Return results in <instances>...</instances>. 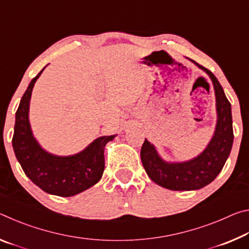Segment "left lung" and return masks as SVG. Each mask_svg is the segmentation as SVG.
I'll use <instances>...</instances> for the list:
<instances>
[{"mask_svg":"<svg viewBox=\"0 0 249 249\" xmlns=\"http://www.w3.org/2000/svg\"><path fill=\"white\" fill-rule=\"evenodd\" d=\"M189 60L203 70L213 83L217 121L212 138L200 155L187 161H166L160 157L156 147L147 140L141 150L142 166L149 178L160 187L174 191L199 190L212 182L224 167L234 140L231 103L222 86L210 70L191 59Z\"/></svg>","mask_w":249,"mask_h":249,"instance_id":"1","label":"left lung"}]
</instances>
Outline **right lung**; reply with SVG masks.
<instances>
[{
  "label": "right lung",
  "mask_w": 249,
  "mask_h": 249,
  "mask_svg": "<svg viewBox=\"0 0 249 249\" xmlns=\"http://www.w3.org/2000/svg\"><path fill=\"white\" fill-rule=\"evenodd\" d=\"M44 69L32 80L20 100L12 144L25 175L37 187L49 195L72 196L93 187L102 178L104 147L116 135L98 137L80 153L70 156H58L45 150L34 137L29 123L33 88Z\"/></svg>",
  "instance_id": "add662e5"
}]
</instances>
